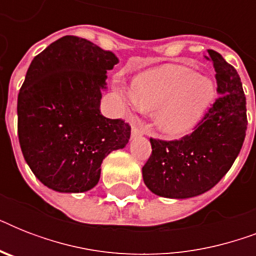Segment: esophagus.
I'll list each match as a JSON object with an SVG mask.
<instances>
[{
  "label": "esophagus",
  "mask_w": 256,
  "mask_h": 256,
  "mask_svg": "<svg viewBox=\"0 0 256 256\" xmlns=\"http://www.w3.org/2000/svg\"><path fill=\"white\" fill-rule=\"evenodd\" d=\"M144 134V128H140V124H132V136H142Z\"/></svg>",
  "instance_id": "esophagus-1"
}]
</instances>
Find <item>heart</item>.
<instances>
[{"label": "heart", "instance_id": "obj_1", "mask_svg": "<svg viewBox=\"0 0 256 256\" xmlns=\"http://www.w3.org/2000/svg\"><path fill=\"white\" fill-rule=\"evenodd\" d=\"M210 78L182 65H164L132 81L128 100L144 112H154L156 128L178 138L191 132L214 100Z\"/></svg>", "mask_w": 256, "mask_h": 256}]
</instances>
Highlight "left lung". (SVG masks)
<instances>
[{
	"label": "left lung",
	"instance_id": "obj_1",
	"mask_svg": "<svg viewBox=\"0 0 256 256\" xmlns=\"http://www.w3.org/2000/svg\"><path fill=\"white\" fill-rule=\"evenodd\" d=\"M207 52L216 73L218 98L190 136L150 138L152 152L142 176L160 196L186 199L212 188L231 168L246 136V96L239 74L220 54Z\"/></svg>",
	"mask_w": 256,
	"mask_h": 256
}]
</instances>
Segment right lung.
<instances>
[{"label":"right lung","mask_w":256,"mask_h":256,"mask_svg":"<svg viewBox=\"0 0 256 256\" xmlns=\"http://www.w3.org/2000/svg\"><path fill=\"white\" fill-rule=\"evenodd\" d=\"M116 64V54L76 36L30 64L18 94V140L30 170L52 190H90L102 160L128 144L130 124L100 110L106 73Z\"/></svg>","instance_id":"1"}]
</instances>
